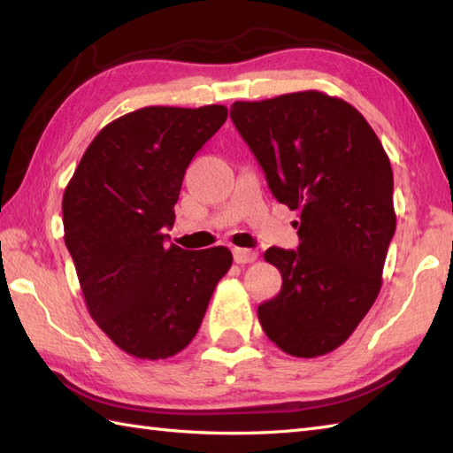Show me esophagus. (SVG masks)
I'll use <instances>...</instances> for the list:
<instances>
[{
    "mask_svg": "<svg viewBox=\"0 0 453 453\" xmlns=\"http://www.w3.org/2000/svg\"><path fill=\"white\" fill-rule=\"evenodd\" d=\"M257 258V253L253 249H242V247H235L234 249V261L237 265H247V263H253Z\"/></svg>",
    "mask_w": 453,
    "mask_h": 453,
    "instance_id": "1",
    "label": "esophagus"
}]
</instances>
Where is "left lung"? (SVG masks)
Segmentation results:
<instances>
[{
    "instance_id": "left-lung-1",
    "label": "left lung",
    "mask_w": 453,
    "mask_h": 453,
    "mask_svg": "<svg viewBox=\"0 0 453 453\" xmlns=\"http://www.w3.org/2000/svg\"><path fill=\"white\" fill-rule=\"evenodd\" d=\"M229 114L276 200L300 211V247L265 251L282 288L258 321L296 358L333 352L381 290L397 219L388 153L350 103L321 91L235 101Z\"/></svg>"
}]
</instances>
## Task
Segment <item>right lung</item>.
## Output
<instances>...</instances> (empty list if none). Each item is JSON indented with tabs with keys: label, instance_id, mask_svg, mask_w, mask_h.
<instances>
[{
	"label": "right lung",
	"instance_id": "1",
	"mask_svg": "<svg viewBox=\"0 0 453 453\" xmlns=\"http://www.w3.org/2000/svg\"><path fill=\"white\" fill-rule=\"evenodd\" d=\"M227 119L224 104L143 107L107 124L67 182L64 242L89 315L130 356L163 360L195 339L227 247L165 245L182 177Z\"/></svg>",
	"mask_w": 453,
	"mask_h": 453
}]
</instances>
